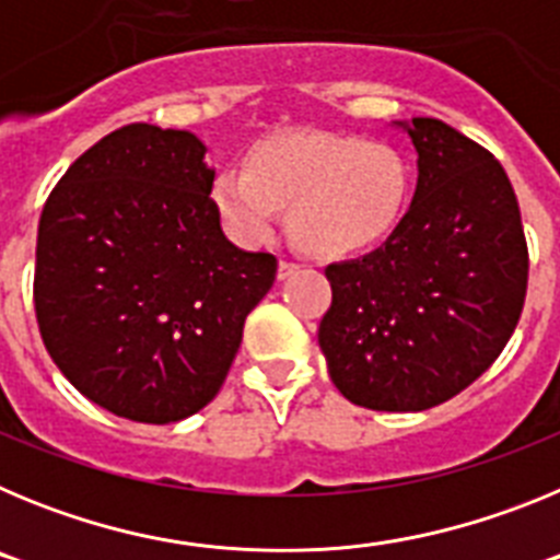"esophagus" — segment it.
Here are the masks:
<instances>
[{"label": "esophagus", "mask_w": 560, "mask_h": 560, "mask_svg": "<svg viewBox=\"0 0 560 560\" xmlns=\"http://www.w3.org/2000/svg\"><path fill=\"white\" fill-rule=\"evenodd\" d=\"M296 269H300V266L291 264V260H280V264H277V280H285V277L294 275Z\"/></svg>", "instance_id": "34e87169"}]
</instances>
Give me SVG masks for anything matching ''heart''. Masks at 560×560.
<instances>
[{
  "label": "heart",
  "instance_id": "1",
  "mask_svg": "<svg viewBox=\"0 0 560 560\" xmlns=\"http://www.w3.org/2000/svg\"><path fill=\"white\" fill-rule=\"evenodd\" d=\"M409 196L407 160L384 142L353 133H271L244 167L215 173L210 201L237 244L260 246L289 207L296 244L323 257H348L381 244Z\"/></svg>",
  "mask_w": 560,
  "mask_h": 560
}]
</instances>
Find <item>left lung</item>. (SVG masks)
I'll return each mask as SVG.
<instances>
[{"label":"left lung","mask_w":560,"mask_h":560,"mask_svg":"<svg viewBox=\"0 0 560 560\" xmlns=\"http://www.w3.org/2000/svg\"><path fill=\"white\" fill-rule=\"evenodd\" d=\"M418 153L412 205L375 252L330 264L319 348L341 395L420 412L491 368L527 291V244L504 167L434 117L393 122Z\"/></svg>","instance_id":"obj_1"}]
</instances>
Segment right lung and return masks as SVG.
<instances>
[{"instance_id": "right-lung-1", "label": "right lung", "mask_w": 560, "mask_h": 560, "mask_svg": "<svg viewBox=\"0 0 560 560\" xmlns=\"http://www.w3.org/2000/svg\"><path fill=\"white\" fill-rule=\"evenodd\" d=\"M212 179L196 133L131 122L78 156L44 205L38 330L69 384L117 418L205 409L275 283L277 257L221 230Z\"/></svg>"}]
</instances>
